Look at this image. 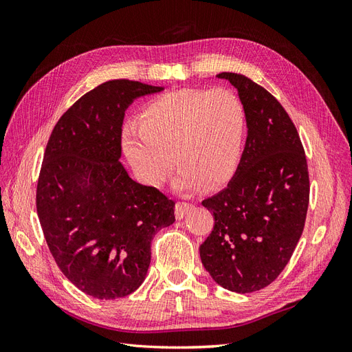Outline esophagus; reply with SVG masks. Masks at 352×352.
<instances>
[{
  "instance_id": "34e87169",
  "label": "esophagus",
  "mask_w": 352,
  "mask_h": 352,
  "mask_svg": "<svg viewBox=\"0 0 352 352\" xmlns=\"http://www.w3.org/2000/svg\"><path fill=\"white\" fill-rule=\"evenodd\" d=\"M192 208H194V206L189 204V202H177L176 207H175V216H176V219L177 220L184 219L188 214V211H190Z\"/></svg>"
}]
</instances>
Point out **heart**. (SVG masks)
<instances>
[{
  "label": "heart",
  "mask_w": 352,
  "mask_h": 352,
  "mask_svg": "<svg viewBox=\"0 0 352 352\" xmlns=\"http://www.w3.org/2000/svg\"><path fill=\"white\" fill-rule=\"evenodd\" d=\"M245 129L247 113L235 92L184 88L153 100L141 123H126L122 145L136 176L148 186L164 182L175 157L180 168L177 189L199 184L214 189L238 170Z\"/></svg>",
  "instance_id": "obj_1"
}]
</instances>
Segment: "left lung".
I'll list each match as a JSON object with an SVG mask.
<instances>
[{"label": "left lung", "mask_w": 352, "mask_h": 352, "mask_svg": "<svg viewBox=\"0 0 352 352\" xmlns=\"http://www.w3.org/2000/svg\"><path fill=\"white\" fill-rule=\"evenodd\" d=\"M247 113V142L228 188L202 201L214 228L201 243L204 269L238 294L270 285L300 241L310 197L304 148L280 102L250 78L223 72Z\"/></svg>", "instance_id": "obj_1"}]
</instances>
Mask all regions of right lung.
<instances>
[{
    "label": "right lung",
    "mask_w": 352,
    "mask_h": 352,
    "mask_svg": "<svg viewBox=\"0 0 352 352\" xmlns=\"http://www.w3.org/2000/svg\"><path fill=\"white\" fill-rule=\"evenodd\" d=\"M163 89L104 82L60 117L45 148L36 188L42 232L63 274L97 300L141 286L154 235L175 221V201L135 182L119 162L124 111Z\"/></svg>",
    "instance_id": "obj_1"
}]
</instances>
